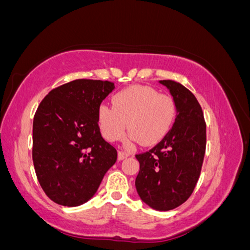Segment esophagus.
<instances>
[{
    "label": "esophagus",
    "mask_w": 250,
    "mask_h": 250,
    "mask_svg": "<svg viewBox=\"0 0 250 250\" xmlns=\"http://www.w3.org/2000/svg\"><path fill=\"white\" fill-rule=\"evenodd\" d=\"M129 156H130V152H128V151H119L118 159H119V161H124L125 158L129 157Z\"/></svg>",
    "instance_id": "34e87169"
}]
</instances>
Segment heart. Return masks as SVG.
<instances>
[{
    "instance_id": "b5f03b06",
    "label": "heart",
    "mask_w": 250,
    "mask_h": 250,
    "mask_svg": "<svg viewBox=\"0 0 250 250\" xmlns=\"http://www.w3.org/2000/svg\"><path fill=\"white\" fill-rule=\"evenodd\" d=\"M112 106L101 105L98 112L99 126L109 141L121 139L128 124L132 140L154 145L167 135L176 115L172 96L149 86L122 89L112 98Z\"/></svg>"
}]
</instances>
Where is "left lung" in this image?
Here are the masks:
<instances>
[{"label":"left lung","mask_w":250,"mask_h":250,"mask_svg":"<svg viewBox=\"0 0 250 250\" xmlns=\"http://www.w3.org/2000/svg\"><path fill=\"white\" fill-rule=\"evenodd\" d=\"M176 105L172 130L158 145L136 155L140 164L136 189L143 202L157 211L180 207L191 196L200 177L207 145V126L200 103L174 81H159Z\"/></svg>","instance_id":"obj_1"}]
</instances>
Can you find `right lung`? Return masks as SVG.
<instances>
[{
  "label": "right lung",
  "instance_id": "1",
  "mask_svg": "<svg viewBox=\"0 0 250 250\" xmlns=\"http://www.w3.org/2000/svg\"><path fill=\"white\" fill-rule=\"evenodd\" d=\"M115 88L107 81L76 80L48 93L37 110L32 159L47 196L65 207L91 200L117 162V150L102 138L101 103Z\"/></svg>",
  "mask_w": 250,
  "mask_h": 250
}]
</instances>
